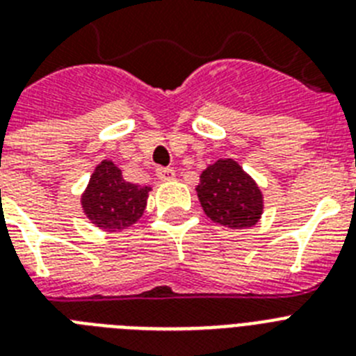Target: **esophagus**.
Instances as JSON below:
<instances>
[{
    "mask_svg": "<svg viewBox=\"0 0 356 356\" xmlns=\"http://www.w3.org/2000/svg\"><path fill=\"white\" fill-rule=\"evenodd\" d=\"M156 176L162 181H169V180H172V178H175L176 172H175V169H171V167H158Z\"/></svg>",
    "mask_w": 356,
    "mask_h": 356,
    "instance_id": "esophagus-1",
    "label": "esophagus"
}]
</instances>
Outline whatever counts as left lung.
<instances>
[{
	"label": "left lung",
	"mask_w": 356,
	"mask_h": 356,
	"mask_svg": "<svg viewBox=\"0 0 356 356\" xmlns=\"http://www.w3.org/2000/svg\"><path fill=\"white\" fill-rule=\"evenodd\" d=\"M205 214L229 229H248L263 212V194L256 181L230 158L218 160L200 176L196 187Z\"/></svg>",
	"instance_id": "1"
}]
</instances>
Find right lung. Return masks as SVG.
I'll list each match as a JSON object with an SVG mask.
<instances>
[{
    "label": "right lung",
    "mask_w": 356,
    "mask_h": 356,
    "mask_svg": "<svg viewBox=\"0 0 356 356\" xmlns=\"http://www.w3.org/2000/svg\"><path fill=\"white\" fill-rule=\"evenodd\" d=\"M149 187L129 184L113 162H100L83 196V209L100 229L120 230L144 214Z\"/></svg>",
    "instance_id": "obj_1"
}]
</instances>
